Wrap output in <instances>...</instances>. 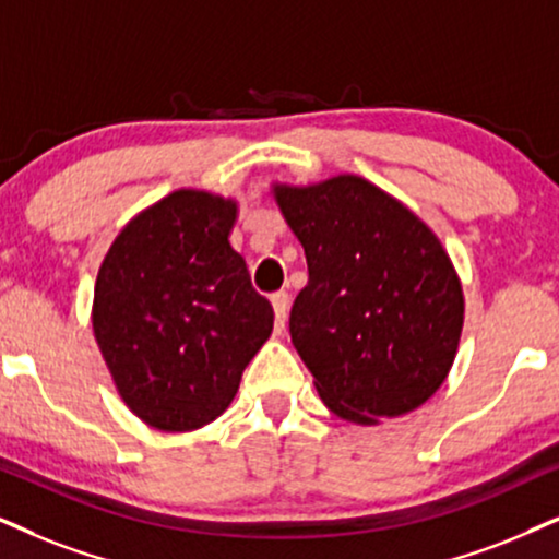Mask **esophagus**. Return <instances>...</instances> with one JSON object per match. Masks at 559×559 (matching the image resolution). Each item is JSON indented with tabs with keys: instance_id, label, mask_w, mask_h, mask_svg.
<instances>
[{
	"instance_id": "obj_1",
	"label": "esophagus",
	"mask_w": 559,
	"mask_h": 559,
	"mask_svg": "<svg viewBox=\"0 0 559 559\" xmlns=\"http://www.w3.org/2000/svg\"><path fill=\"white\" fill-rule=\"evenodd\" d=\"M271 304H273V312H275V324L284 330L286 317H288V304H292V299H288L286 292H278V294L271 296Z\"/></svg>"
}]
</instances>
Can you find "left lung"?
Listing matches in <instances>:
<instances>
[{"mask_svg": "<svg viewBox=\"0 0 559 559\" xmlns=\"http://www.w3.org/2000/svg\"><path fill=\"white\" fill-rule=\"evenodd\" d=\"M307 255L292 343L337 418L373 426L433 397L454 364L464 294L438 237L358 178L273 186Z\"/></svg>", "mask_w": 559, "mask_h": 559, "instance_id": "left-lung-1", "label": "left lung"}]
</instances>
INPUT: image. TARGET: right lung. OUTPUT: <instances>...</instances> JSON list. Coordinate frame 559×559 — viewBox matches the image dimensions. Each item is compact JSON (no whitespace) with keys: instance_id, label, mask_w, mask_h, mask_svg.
I'll return each instance as SVG.
<instances>
[{"instance_id":"1","label":"right lung","mask_w":559,"mask_h":559,"mask_svg":"<svg viewBox=\"0 0 559 559\" xmlns=\"http://www.w3.org/2000/svg\"><path fill=\"white\" fill-rule=\"evenodd\" d=\"M237 203L180 188L110 245L92 330L121 400L146 426L182 433L216 420L273 332V307L229 245Z\"/></svg>"}]
</instances>
